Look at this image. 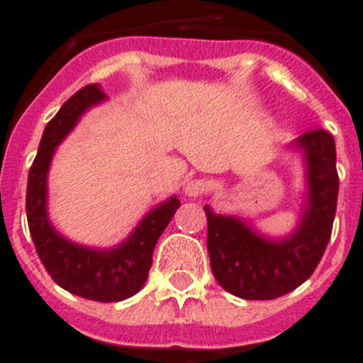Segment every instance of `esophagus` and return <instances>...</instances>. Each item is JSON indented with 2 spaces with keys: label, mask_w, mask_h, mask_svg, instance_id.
I'll return each mask as SVG.
<instances>
[{
  "label": "esophagus",
  "mask_w": 363,
  "mask_h": 363,
  "mask_svg": "<svg viewBox=\"0 0 363 363\" xmlns=\"http://www.w3.org/2000/svg\"><path fill=\"white\" fill-rule=\"evenodd\" d=\"M207 190H209V182L205 181V179H192V181H188L184 184V188H182V192H184L186 198H199Z\"/></svg>",
  "instance_id": "34e87169"
}]
</instances>
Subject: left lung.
I'll return each instance as SVG.
<instances>
[{"label":"left lung","instance_id":"8db88e82","mask_svg":"<svg viewBox=\"0 0 363 363\" xmlns=\"http://www.w3.org/2000/svg\"><path fill=\"white\" fill-rule=\"evenodd\" d=\"M288 148L303 160V196L292 232L271 238L245 216L203 207L213 275L241 299H275L296 290L313 275L332 235L339 192L332 133L307 131Z\"/></svg>","mask_w":363,"mask_h":363}]
</instances>
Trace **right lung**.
Instances as JSON below:
<instances>
[{
  "mask_svg": "<svg viewBox=\"0 0 363 363\" xmlns=\"http://www.w3.org/2000/svg\"><path fill=\"white\" fill-rule=\"evenodd\" d=\"M104 101H107V94L101 86L88 84L71 96L48 122L28 175L26 213L37 254L54 282L81 298L113 303L141 290L152 265L156 241L181 207V201L171 196L152 207L124 241L109 248L71 241L54 228L48 216V171L54 152L82 115Z\"/></svg>",
  "mask_w": 363,
  "mask_h": 363,
  "instance_id": "right-lung-1",
  "label": "right lung"
}]
</instances>
